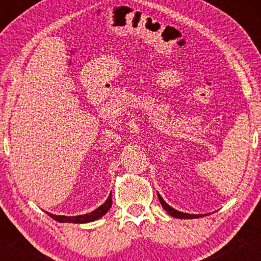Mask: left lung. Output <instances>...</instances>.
Here are the masks:
<instances>
[{"mask_svg": "<svg viewBox=\"0 0 261 261\" xmlns=\"http://www.w3.org/2000/svg\"><path fill=\"white\" fill-rule=\"evenodd\" d=\"M158 199H160V201L162 203V206H163V208L166 210L167 212H168L170 216H173L175 218H184V220H185V218H199V217L203 216V215H189V214H184V212L176 211V210L170 207L168 203H167L163 199H162V196L160 195V194H158Z\"/></svg>", "mask_w": 261, "mask_h": 261, "instance_id": "1", "label": "left lung"}]
</instances>
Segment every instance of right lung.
Returning <instances> with one entry per match:
<instances>
[{"mask_svg": "<svg viewBox=\"0 0 261 261\" xmlns=\"http://www.w3.org/2000/svg\"><path fill=\"white\" fill-rule=\"evenodd\" d=\"M112 207V195L107 199V201L103 203V205L99 206L97 210L91 212V214H87V215H81V216H73V217H68V216H58V215H53L49 214V216L53 218V220L58 221V222H70V223H87V222H92V221L98 220L101 216L107 214L109 211V208Z\"/></svg>", "mask_w": 261, "mask_h": 261, "instance_id": "right-lung-1", "label": "right lung"}]
</instances>
